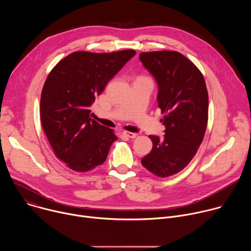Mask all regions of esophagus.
I'll use <instances>...</instances> for the list:
<instances>
[{
  "label": "esophagus",
  "instance_id": "esophagus-1",
  "mask_svg": "<svg viewBox=\"0 0 251 251\" xmlns=\"http://www.w3.org/2000/svg\"><path fill=\"white\" fill-rule=\"evenodd\" d=\"M122 134H123V136H125V137H127V138H135V137L137 136V134L132 133V132H129V131H124Z\"/></svg>",
  "mask_w": 251,
  "mask_h": 251
}]
</instances>
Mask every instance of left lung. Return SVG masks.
Masks as SVG:
<instances>
[{"label":"left lung","instance_id":"left-lung-1","mask_svg":"<svg viewBox=\"0 0 251 251\" xmlns=\"http://www.w3.org/2000/svg\"><path fill=\"white\" fill-rule=\"evenodd\" d=\"M139 57L158 83V106L166 127L163 139L149 136L153 148L141 163L166 177L187 167L201 144L208 118L206 85L200 69L180 52H142Z\"/></svg>","mask_w":251,"mask_h":251}]
</instances>
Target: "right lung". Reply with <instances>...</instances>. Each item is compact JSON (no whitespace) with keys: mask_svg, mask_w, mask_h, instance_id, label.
I'll return each mask as SVG.
<instances>
[{"mask_svg":"<svg viewBox=\"0 0 251 251\" xmlns=\"http://www.w3.org/2000/svg\"><path fill=\"white\" fill-rule=\"evenodd\" d=\"M135 54L134 50L75 51L50 73L42 91L41 121L55 156L71 170L88 172L108 156L117 137L90 118L89 107Z\"/></svg>","mask_w":251,"mask_h":251,"instance_id":"add662e5","label":"right lung"}]
</instances>
